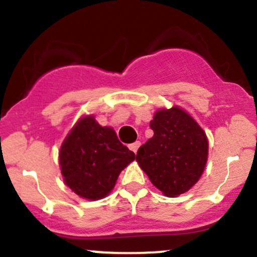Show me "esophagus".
<instances>
[{
    "label": "esophagus",
    "instance_id": "obj_1",
    "mask_svg": "<svg viewBox=\"0 0 257 257\" xmlns=\"http://www.w3.org/2000/svg\"><path fill=\"white\" fill-rule=\"evenodd\" d=\"M139 147H141V142H134L133 144H129V149H131L132 152H134V153L138 152Z\"/></svg>",
    "mask_w": 257,
    "mask_h": 257
}]
</instances>
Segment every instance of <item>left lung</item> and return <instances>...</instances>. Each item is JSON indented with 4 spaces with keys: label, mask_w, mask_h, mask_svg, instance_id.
<instances>
[{
    "label": "left lung",
    "mask_w": 257,
    "mask_h": 257,
    "mask_svg": "<svg viewBox=\"0 0 257 257\" xmlns=\"http://www.w3.org/2000/svg\"><path fill=\"white\" fill-rule=\"evenodd\" d=\"M150 128L154 136L137 153L139 167L165 196L186 193L198 183L208 162L205 132L178 105L157 110Z\"/></svg>",
    "instance_id": "obj_1"
}]
</instances>
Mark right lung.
Masks as SVG:
<instances>
[{
	"label": "right lung",
	"instance_id": "obj_1",
	"mask_svg": "<svg viewBox=\"0 0 257 257\" xmlns=\"http://www.w3.org/2000/svg\"><path fill=\"white\" fill-rule=\"evenodd\" d=\"M134 159L136 154L118 141L114 129L102 126L93 115L74 124L59 150L64 184L87 200L105 198Z\"/></svg>",
	"mask_w": 257,
	"mask_h": 257
}]
</instances>
